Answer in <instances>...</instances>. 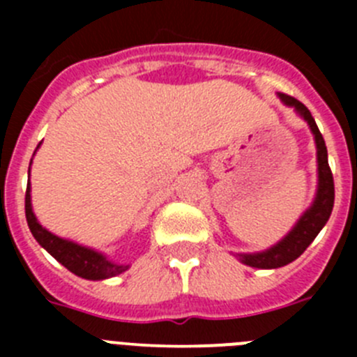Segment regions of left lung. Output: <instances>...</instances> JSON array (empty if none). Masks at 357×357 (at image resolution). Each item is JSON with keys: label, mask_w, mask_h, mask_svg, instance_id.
<instances>
[{"label": "left lung", "mask_w": 357, "mask_h": 357, "mask_svg": "<svg viewBox=\"0 0 357 357\" xmlns=\"http://www.w3.org/2000/svg\"><path fill=\"white\" fill-rule=\"evenodd\" d=\"M277 96L284 105L293 107L295 112L304 119L309 125V130L314 135V144H317V164H318V185L317 195H314L313 204L304 211L298 222L293 225L284 238L275 243L273 247L266 248L263 252H254V254H234L239 259V263L247 264L252 268H261V270H272V268H280L295 261L304 254L305 248L313 243L318 232L324 229V225L329 220L334 206V181L333 173L329 168V160H327V146L326 141L321 137L318 130L314 118L311 116L307 107L301 103L295 98L288 94L279 93Z\"/></svg>", "instance_id": "8db88e82"}]
</instances>
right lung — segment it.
I'll return each mask as SVG.
<instances>
[{"label":"right lung","mask_w":357,"mask_h":357,"mask_svg":"<svg viewBox=\"0 0 357 357\" xmlns=\"http://www.w3.org/2000/svg\"><path fill=\"white\" fill-rule=\"evenodd\" d=\"M28 175H30V168H28ZM24 211H26L28 227H30L31 234L37 239V243L75 275L87 280H103L127 272L130 268V264L114 263L102 252L84 247V245L71 241V239L59 238L56 234L50 232L48 229H44L36 218V214H33V209H31L30 181H28L26 198H24Z\"/></svg>","instance_id":"add662e5"}]
</instances>
